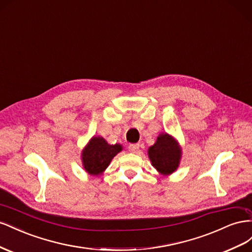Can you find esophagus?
<instances>
[{"instance_id":"34e87169","label":"esophagus","mask_w":252,"mask_h":252,"mask_svg":"<svg viewBox=\"0 0 252 252\" xmlns=\"http://www.w3.org/2000/svg\"><path fill=\"white\" fill-rule=\"evenodd\" d=\"M139 147H140L139 143H133V145L128 146V151L132 153H136L139 150Z\"/></svg>"}]
</instances>
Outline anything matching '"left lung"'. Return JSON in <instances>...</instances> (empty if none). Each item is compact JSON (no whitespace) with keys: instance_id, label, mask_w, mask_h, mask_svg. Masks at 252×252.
Here are the masks:
<instances>
[{"instance_id":"1","label":"left lung","mask_w":252,"mask_h":252,"mask_svg":"<svg viewBox=\"0 0 252 252\" xmlns=\"http://www.w3.org/2000/svg\"><path fill=\"white\" fill-rule=\"evenodd\" d=\"M183 155V149L173 136L161 133L157 136L153 146L148 149L149 159L159 174L171 175L178 169Z\"/></svg>"}]
</instances>
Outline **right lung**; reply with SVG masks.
<instances>
[{"label": "right lung", "mask_w": 252, "mask_h": 252, "mask_svg": "<svg viewBox=\"0 0 252 252\" xmlns=\"http://www.w3.org/2000/svg\"><path fill=\"white\" fill-rule=\"evenodd\" d=\"M121 151L120 143L110 145L103 137L93 136L81 152L83 169L90 175H101Z\"/></svg>", "instance_id": "obj_1"}]
</instances>
